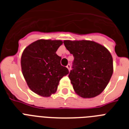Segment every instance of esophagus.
<instances>
[{"label": "esophagus", "instance_id": "esophagus-1", "mask_svg": "<svg viewBox=\"0 0 129 129\" xmlns=\"http://www.w3.org/2000/svg\"><path fill=\"white\" fill-rule=\"evenodd\" d=\"M67 68H68V70H69V71H70V70H71V65L70 64V63H68V65H67Z\"/></svg>", "mask_w": 129, "mask_h": 129}]
</instances>
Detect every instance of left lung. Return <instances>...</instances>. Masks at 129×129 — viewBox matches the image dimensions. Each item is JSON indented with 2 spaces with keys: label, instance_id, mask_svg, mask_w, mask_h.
Masks as SVG:
<instances>
[{
  "label": "left lung",
  "instance_id": "8db88e82",
  "mask_svg": "<svg viewBox=\"0 0 129 129\" xmlns=\"http://www.w3.org/2000/svg\"><path fill=\"white\" fill-rule=\"evenodd\" d=\"M74 55L68 77L75 93L83 98L99 95L109 82L113 72V57L108 50L93 41H63Z\"/></svg>",
  "mask_w": 129,
  "mask_h": 129
}]
</instances>
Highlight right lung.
Wrapping results in <instances>:
<instances>
[{
	"label": "right lung",
	"instance_id": "obj_1",
	"mask_svg": "<svg viewBox=\"0 0 129 129\" xmlns=\"http://www.w3.org/2000/svg\"><path fill=\"white\" fill-rule=\"evenodd\" d=\"M63 42L39 40L24 50L21 57L22 74L30 89L38 95L50 97L57 90L60 79L69 74L56 54Z\"/></svg>",
	"mask_w": 129,
	"mask_h": 129
}]
</instances>
